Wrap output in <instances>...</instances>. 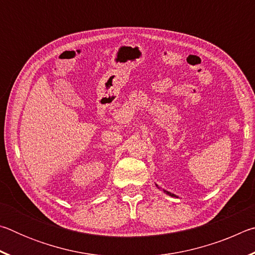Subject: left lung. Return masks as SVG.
Here are the masks:
<instances>
[{
	"label": "left lung",
	"instance_id": "obj_1",
	"mask_svg": "<svg viewBox=\"0 0 255 255\" xmlns=\"http://www.w3.org/2000/svg\"><path fill=\"white\" fill-rule=\"evenodd\" d=\"M164 192H166V193H167V195H169V196H171V197H176L175 195H173V193H171V192H169V191H165V190H164Z\"/></svg>",
	"mask_w": 255,
	"mask_h": 255
}]
</instances>
